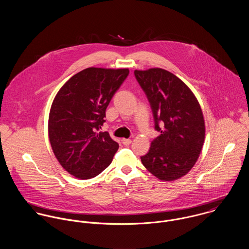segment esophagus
<instances>
[{
  "instance_id": "esophagus-1",
  "label": "esophagus",
  "mask_w": 249,
  "mask_h": 249,
  "mask_svg": "<svg viewBox=\"0 0 249 249\" xmlns=\"http://www.w3.org/2000/svg\"><path fill=\"white\" fill-rule=\"evenodd\" d=\"M131 142H132V141H131L130 139H123V140H122V142H123L124 145H129V144L131 143Z\"/></svg>"
}]
</instances>
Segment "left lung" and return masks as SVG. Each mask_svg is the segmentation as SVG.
<instances>
[{
	"instance_id": "8db88e82",
	"label": "left lung",
	"mask_w": 249,
	"mask_h": 249,
	"mask_svg": "<svg viewBox=\"0 0 249 249\" xmlns=\"http://www.w3.org/2000/svg\"><path fill=\"white\" fill-rule=\"evenodd\" d=\"M161 134L141 156L144 168L156 178L172 181L185 176L201 151L205 125L199 104L189 87L170 71L153 68L134 71Z\"/></svg>"
}]
</instances>
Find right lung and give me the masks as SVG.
Listing matches in <instances>:
<instances>
[{
  "instance_id": "obj_1",
  "label": "right lung",
  "mask_w": 249,
  "mask_h": 249,
  "mask_svg": "<svg viewBox=\"0 0 249 249\" xmlns=\"http://www.w3.org/2000/svg\"><path fill=\"white\" fill-rule=\"evenodd\" d=\"M128 69L87 68L62 86L52 105L49 137L61 166L79 179L95 178L112 162L119 143L99 132L106 110Z\"/></svg>"
}]
</instances>
